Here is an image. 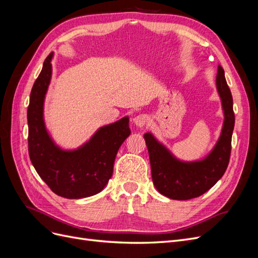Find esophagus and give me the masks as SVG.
I'll list each match as a JSON object with an SVG mask.
<instances>
[{
    "mask_svg": "<svg viewBox=\"0 0 258 258\" xmlns=\"http://www.w3.org/2000/svg\"><path fill=\"white\" fill-rule=\"evenodd\" d=\"M147 120H148L147 115L140 114V115H137L135 118H134V123L136 124L137 127L142 128L143 126H145V123L147 122Z\"/></svg>",
    "mask_w": 258,
    "mask_h": 258,
    "instance_id": "obj_1",
    "label": "esophagus"
}]
</instances>
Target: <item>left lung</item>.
Listing matches in <instances>:
<instances>
[{
  "label": "left lung",
  "instance_id": "obj_1",
  "mask_svg": "<svg viewBox=\"0 0 258 258\" xmlns=\"http://www.w3.org/2000/svg\"><path fill=\"white\" fill-rule=\"evenodd\" d=\"M216 89L221 98L224 122L220 138L205 158L195 161L179 160L151 132L144 135L153 183L156 189L170 199L188 200L201 196L217 183L227 169L235 114L231 92L221 66L217 68Z\"/></svg>",
  "mask_w": 258,
  "mask_h": 258
}]
</instances>
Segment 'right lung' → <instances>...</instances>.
Here are the masks:
<instances>
[{
  "mask_svg": "<svg viewBox=\"0 0 258 258\" xmlns=\"http://www.w3.org/2000/svg\"><path fill=\"white\" fill-rule=\"evenodd\" d=\"M43 69L30 95L28 106L29 156L37 174L58 196L68 199L90 197L102 190L112 177L115 157L130 136L126 116L100 127L76 150H62L49 136L44 121V101L51 80V59Z\"/></svg>",
  "mask_w": 258,
  "mask_h": 258,
  "instance_id": "1",
  "label": "right lung"
}]
</instances>
